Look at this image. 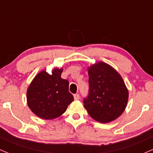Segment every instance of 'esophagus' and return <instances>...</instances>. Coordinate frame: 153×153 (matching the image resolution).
<instances>
[{
    "label": "esophagus",
    "instance_id": "obj_1",
    "mask_svg": "<svg viewBox=\"0 0 153 153\" xmlns=\"http://www.w3.org/2000/svg\"><path fill=\"white\" fill-rule=\"evenodd\" d=\"M74 100H79V95L78 94H76L74 95Z\"/></svg>",
    "mask_w": 153,
    "mask_h": 153
}]
</instances>
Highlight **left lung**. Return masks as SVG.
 Masks as SVG:
<instances>
[{"label": "left lung", "instance_id": "8db88e82", "mask_svg": "<svg viewBox=\"0 0 153 153\" xmlns=\"http://www.w3.org/2000/svg\"><path fill=\"white\" fill-rule=\"evenodd\" d=\"M89 94L84 106L90 116L100 123L114 121L123 113L129 98L128 89L119 72L104 62L88 67Z\"/></svg>", "mask_w": 153, "mask_h": 153}]
</instances>
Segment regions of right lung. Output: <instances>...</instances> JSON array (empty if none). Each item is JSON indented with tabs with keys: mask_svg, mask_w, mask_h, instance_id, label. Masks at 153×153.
Listing matches in <instances>:
<instances>
[{
	"mask_svg": "<svg viewBox=\"0 0 153 153\" xmlns=\"http://www.w3.org/2000/svg\"><path fill=\"white\" fill-rule=\"evenodd\" d=\"M62 71L54 68L49 74L42 70L28 87V106L40 119L50 120L59 117L74 101L73 95L68 91V81L61 78Z\"/></svg>",
	"mask_w": 153,
	"mask_h": 153,
	"instance_id": "right-lung-1",
	"label": "right lung"
}]
</instances>
